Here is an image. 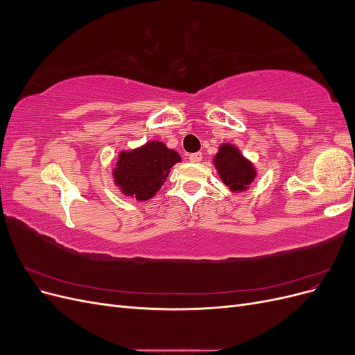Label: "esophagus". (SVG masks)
Returning a JSON list of instances; mask_svg holds the SVG:
<instances>
[{
	"mask_svg": "<svg viewBox=\"0 0 355 355\" xmlns=\"http://www.w3.org/2000/svg\"><path fill=\"white\" fill-rule=\"evenodd\" d=\"M189 161H192V163H200V161L202 159V154L201 153H196V154H189Z\"/></svg>",
	"mask_w": 355,
	"mask_h": 355,
	"instance_id": "1",
	"label": "esophagus"
}]
</instances>
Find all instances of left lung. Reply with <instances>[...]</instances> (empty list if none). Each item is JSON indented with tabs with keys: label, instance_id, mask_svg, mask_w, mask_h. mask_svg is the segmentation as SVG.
Returning a JSON list of instances; mask_svg holds the SVG:
<instances>
[{
	"label": "left lung",
	"instance_id": "8db88e82",
	"mask_svg": "<svg viewBox=\"0 0 355 355\" xmlns=\"http://www.w3.org/2000/svg\"><path fill=\"white\" fill-rule=\"evenodd\" d=\"M219 178L231 191L241 192L249 188L256 176V170L249 159H245L237 146L223 144L213 158Z\"/></svg>",
	"mask_w": 355,
	"mask_h": 355
}]
</instances>
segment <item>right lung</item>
<instances>
[{"instance_id":"add662e5","label":"right lung","mask_w":355,"mask_h":355,"mask_svg":"<svg viewBox=\"0 0 355 355\" xmlns=\"http://www.w3.org/2000/svg\"><path fill=\"white\" fill-rule=\"evenodd\" d=\"M179 161L180 155L163 142H148L133 151H123L112 175L123 194L146 201L157 194Z\"/></svg>"}]
</instances>
